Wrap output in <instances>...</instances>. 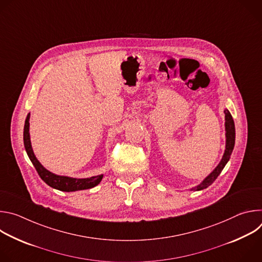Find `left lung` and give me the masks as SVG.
<instances>
[{"label":"left lung","mask_w":262,"mask_h":262,"mask_svg":"<svg viewBox=\"0 0 262 262\" xmlns=\"http://www.w3.org/2000/svg\"><path fill=\"white\" fill-rule=\"evenodd\" d=\"M225 113V127H226V149H225V154L223 156L222 161L220 162V164L216 166V168L203 180L202 183H200L196 188H193L192 191H200L203 190L207 186H209L215 179L216 177L220 175V173L222 172V170L224 169V167L226 166V164L228 163L230 156L233 151L234 148V143H235V126H234V121L232 119V116L230 114V112L228 110L224 111Z\"/></svg>","instance_id":"8db88e82"}]
</instances>
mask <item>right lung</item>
Here are the masks:
<instances>
[{
	"instance_id": "add662e5",
	"label": "right lung",
	"mask_w": 262,
	"mask_h": 262,
	"mask_svg": "<svg viewBox=\"0 0 262 262\" xmlns=\"http://www.w3.org/2000/svg\"><path fill=\"white\" fill-rule=\"evenodd\" d=\"M29 119L30 114H28L26 121H25V127H24V144L26 151L28 154L29 159L31 160L32 164L34 165L37 173L40 176V178L52 188L62 191V192H74V191H81V190H88L91 188H94L97 185L100 180L102 179V175L93 176L90 178H84V179H78V178H71L66 176H59L56 175L50 171H48L43 166L37 161L36 157L33 154L31 141H30V134H29Z\"/></svg>"
}]
</instances>
